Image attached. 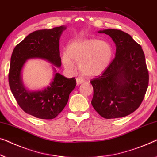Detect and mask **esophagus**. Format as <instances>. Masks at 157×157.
Instances as JSON below:
<instances>
[{
	"label": "esophagus",
	"instance_id": "obj_1",
	"mask_svg": "<svg viewBox=\"0 0 157 157\" xmlns=\"http://www.w3.org/2000/svg\"><path fill=\"white\" fill-rule=\"evenodd\" d=\"M76 82H77V85H80V84L85 82V79H82V78H78L76 79Z\"/></svg>",
	"mask_w": 157,
	"mask_h": 157
}]
</instances>
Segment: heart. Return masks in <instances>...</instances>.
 <instances>
[{
    "instance_id": "heart-1",
    "label": "heart",
    "mask_w": 157,
    "mask_h": 157,
    "mask_svg": "<svg viewBox=\"0 0 157 157\" xmlns=\"http://www.w3.org/2000/svg\"><path fill=\"white\" fill-rule=\"evenodd\" d=\"M113 57L111 45L98 39H79L68 45L67 52L62 56V61L67 69L78 63L79 72L84 76L93 78L100 75L107 69Z\"/></svg>"
}]
</instances>
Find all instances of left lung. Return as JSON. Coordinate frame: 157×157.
<instances>
[{"label":"left lung","mask_w":157,"mask_h":157,"mask_svg":"<svg viewBox=\"0 0 157 157\" xmlns=\"http://www.w3.org/2000/svg\"><path fill=\"white\" fill-rule=\"evenodd\" d=\"M112 37L115 57L98 78L92 79V105L105 119L127 116L140 107L149 85V72L140 45L128 33L117 29L98 31Z\"/></svg>","instance_id":"8db88e82"}]
</instances>
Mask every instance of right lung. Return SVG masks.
Returning <instances> with one entry per match:
<instances>
[{"instance_id":"right-lung-1","label":"right lung","mask_w":157,"mask_h":157,"mask_svg":"<svg viewBox=\"0 0 157 157\" xmlns=\"http://www.w3.org/2000/svg\"><path fill=\"white\" fill-rule=\"evenodd\" d=\"M65 26L31 33L15 46L11 58L8 81L10 90L24 112L43 120L56 118L67 105L69 95L76 86L75 78H67L56 72L49 86L37 91H29L23 85L22 70L29 59H45L60 67L59 38Z\"/></svg>"}]
</instances>
